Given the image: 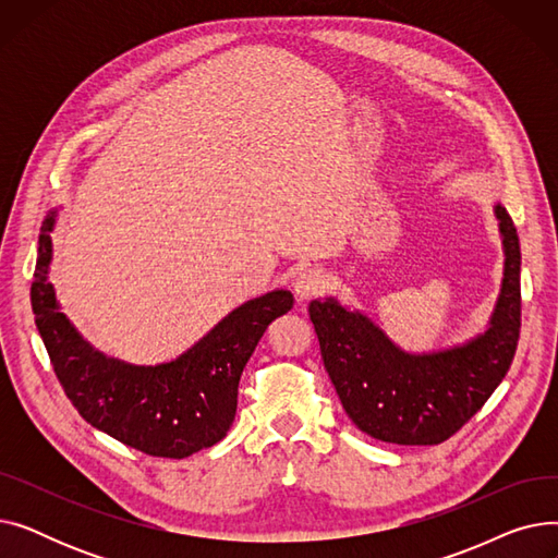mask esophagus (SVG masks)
I'll return each mask as SVG.
<instances>
[{
	"instance_id": "34e87169",
	"label": "esophagus",
	"mask_w": 558,
	"mask_h": 558,
	"mask_svg": "<svg viewBox=\"0 0 558 558\" xmlns=\"http://www.w3.org/2000/svg\"><path fill=\"white\" fill-rule=\"evenodd\" d=\"M326 287H328V278L318 269H307L294 280V291H296L299 301H310V299L318 296Z\"/></svg>"
}]
</instances>
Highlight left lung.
Segmentation results:
<instances>
[{"label":"left lung","mask_w":558,"mask_h":558,"mask_svg":"<svg viewBox=\"0 0 558 558\" xmlns=\"http://www.w3.org/2000/svg\"><path fill=\"white\" fill-rule=\"evenodd\" d=\"M500 294L484 332L463 343L409 353L375 320L335 296L310 303L320 357L348 418L385 444L436 446L471 421L502 383L520 337V240L502 203Z\"/></svg>","instance_id":"obj_1"}]
</instances>
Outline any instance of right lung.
Wrapping results in <instances>:
<instances>
[{
	"instance_id": "1",
	"label": "right lung",
	"mask_w": 558,
	"mask_h": 558,
	"mask_svg": "<svg viewBox=\"0 0 558 558\" xmlns=\"http://www.w3.org/2000/svg\"><path fill=\"white\" fill-rule=\"evenodd\" d=\"M58 210L40 228L32 307L51 366L83 421L151 457L183 459L219 444L238 412L240 377L262 335L294 307L274 289L226 314L183 355L156 366L108 357L61 312L49 267Z\"/></svg>"
}]
</instances>
